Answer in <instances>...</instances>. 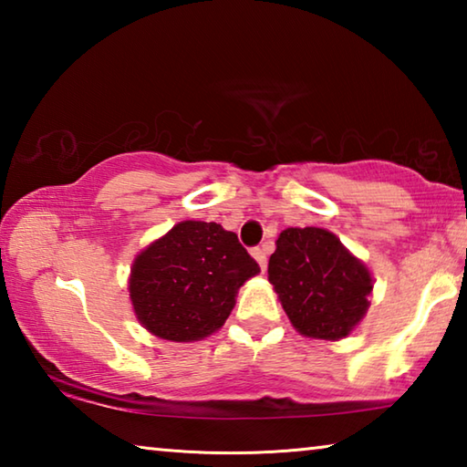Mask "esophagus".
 I'll return each instance as SVG.
<instances>
[{
	"label": "esophagus",
	"mask_w": 467,
	"mask_h": 467,
	"mask_svg": "<svg viewBox=\"0 0 467 467\" xmlns=\"http://www.w3.org/2000/svg\"><path fill=\"white\" fill-rule=\"evenodd\" d=\"M251 255L255 257V262L259 264V267H262V270H265V265H267V253H265V249L255 247V249L251 251Z\"/></svg>",
	"instance_id": "1"
}]
</instances>
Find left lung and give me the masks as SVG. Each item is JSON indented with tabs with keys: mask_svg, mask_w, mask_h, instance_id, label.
<instances>
[{
	"mask_svg": "<svg viewBox=\"0 0 467 467\" xmlns=\"http://www.w3.org/2000/svg\"><path fill=\"white\" fill-rule=\"evenodd\" d=\"M267 275L300 334L346 337L368 309L373 290L365 264L326 228H286L275 241Z\"/></svg>",
	"mask_w": 467,
	"mask_h": 467,
	"instance_id": "left-lung-1",
	"label": "left lung"
}]
</instances>
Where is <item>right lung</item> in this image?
Instances as JSON below:
<instances>
[{
  "instance_id": "right-lung-1",
  "label": "right lung",
  "mask_w": 467,
  "mask_h": 467,
  "mask_svg": "<svg viewBox=\"0 0 467 467\" xmlns=\"http://www.w3.org/2000/svg\"><path fill=\"white\" fill-rule=\"evenodd\" d=\"M259 265L239 236L216 223L185 220L136 257L130 296L150 334L193 342L214 334Z\"/></svg>"
}]
</instances>
